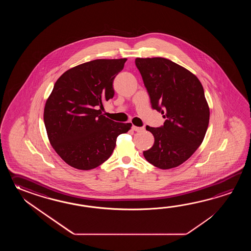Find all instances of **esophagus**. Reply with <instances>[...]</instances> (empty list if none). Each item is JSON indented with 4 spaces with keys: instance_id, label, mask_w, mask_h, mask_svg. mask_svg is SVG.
I'll return each instance as SVG.
<instances>
[{
    "instance_id": "34e87169",
    "label": "esophagus",
    "mask_w": 251,
    "mask_h": 251,
    "mask_svg": "<svg viewBox=\"0 0 251 251\" xmlns=\"http://www.w3.org/2000/svg\"><path fill=\"white\" fill-rule=\"evenodd\" d=\"M132 129H133V131H135V132H142V131L144 130V127H138V126H133Z\"/></svg>"
}]
</instances>
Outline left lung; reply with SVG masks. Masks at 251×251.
Returning a JSON list of instances; mask_svg holds the SVG:
<instances>
[{
  "mask_svg": "<svg viewBox=\"0 0 251 251\" xmlns=\"http://www.w3.org/2000/svg\"><path fill=\"white\" fill-rule=\"evenodd\" d=\"M151 107L163 115L160 127L146 126L154 136L144 151L151 164L169 170L189 159L203 142L210 111L200 80L188 70L162 57L136 58Z\"/></svg>",
  "mask_w": 251,
  "mask_h": 251,
  "instance_id": "1",
  "label": "left lung"
}]
</instances>
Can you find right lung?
Returning <instances> with one entry per match:
<instances>
[{
    "label": "right lung",
    "mask_w": 251,
    "mask_h": 251,
    "mask_svg": "<svg viewBox=\"0 0 251 251\" xmlns=\"http://www.w3.org/2000/svg\"><path fill=\"white\" fill-rule=\"evenodd\" d=\"M126 60H93L66 71L54 83L44 123L50 144L68 165L82 171L101 165L118 135L131 129L132 124L115 122L100 110L114 97L113 81Z\"/></svg>",
    "instance_id": "1"
}]
</instances>
